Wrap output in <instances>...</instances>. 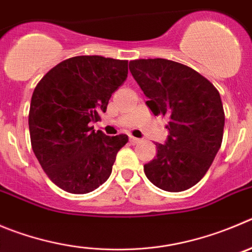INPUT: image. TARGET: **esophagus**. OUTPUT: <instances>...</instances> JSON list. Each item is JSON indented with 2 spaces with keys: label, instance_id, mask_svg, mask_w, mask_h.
Masks as SVG:
<instances>
[{
  "label": "esophagus",
  "instance_id": "1",
  "mask_svg": "<svg viewBox=\"0 0 252 252\" xmlns=\"http://www.w3.org/2000/svg\"><path fill=\"white\" fill-rule=\"evenodd\" d=\"M129 142H130V144L135 145V144H138V143H139V142H140V139H138V138H134V137H130V138H129Z\"/></svg>",
  "mask_w": 252,
  "mask_h": 252
}]
</instances>
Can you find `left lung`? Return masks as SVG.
I'll return each mask as SVG.
<instances>
[{
  "instance_id": "left-lung-1",
  "label": "left lung",
  "mask_w": 252,
  "mask_h": 252,
  "mask_svg": "<svg viewBox=\"0 0 252 252\" xmlns=\"http://www.w3.org/2000/svg\"><path fill=\"white\" fill-rule=\"evenodd\" d=\"M129 69L153 114L169 118L168 139L155 144L145 175L165 191L190 189L221 147L225 114L218 89L192 68L164 58L130 61Z\"/></svg>"
}]
</instances>
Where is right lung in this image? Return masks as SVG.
Segmentation results:
<instances>
[{"label": "right lung", "mask_w": 252, "mask_h": 252, "mask_svg": "<svg viewBox=\"0 0 252 252\" xmlns=\"http://www.w3.org/2000/svg\"><path fill=\"white\" fill-rule=\"evenodd\" d=\"M128 77V61L78 56L58 63L38 82L31 99L28 126L36 158L64 191L87 194L112 173L128 135L108 137L89 124Z\"/></svg>", "instance_id": "right-lung-1"}]
</instances>
